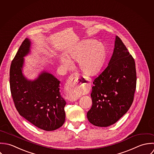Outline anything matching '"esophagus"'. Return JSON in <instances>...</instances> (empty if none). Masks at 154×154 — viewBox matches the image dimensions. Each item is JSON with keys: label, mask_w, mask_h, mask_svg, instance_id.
Masks as SVG:
<instances>
[{"label": "esophagus", "mask_w": 154, "mask_h": 154, "mask_svg": "<svg viewBox=\"0 0 154 154\" xmlns=\"http://www.w3.org/2000/svg\"><path fill=\"white\" fill-rule=\"evenodd\" d=\"M80 78V75L77 73H74L70 77H69V79L66 84V88L68 90H72L74 88L77 87V86H84L86 84L87 82H91V79L89 78H84L82 79V82H79V79ZM68 100L71 102H74L76 101L78 98L77 97H68Z\"/></svg>", "instance_id": "esophagus-1"}]
</instances>
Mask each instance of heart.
<instances>
[{
    "mask_svg": "<svg viewBox=\"0 0 154 154\" xmlns=\"http://www.w3.org/2000/svg\"><path fill=\"white\" fill-rule=\"evenodd\" d=\"M105 57V47L92 40H85L66 53V57L61 55L60 63L65 69L72 66V62L77 61L79 69L87 75L96 74L100 70ZM80 91L74 90L72 94L75 97Z\"/></svg>",
    "mask_w": 154,
    "mask_h": 154,
    "instance_id": "obj_1",
    "label": "heart"
}]
</instances>
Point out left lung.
<instances>
[{"instance_id": "1", "label": "left lung", "mask_w": 154, "mask_h": 154, "mask_svg": "<svg viewBox=\"0 0 154 154\" xmlns=\"http://www.w3.org/2000/svg\"><path fill=\"white\" fill-rule=\"evenodd\" d=\"M93 84L88 120L98 127L114 124L130 108L136 86L135 62L117 35L108 66Z\"/></svg>"}]
</instances>
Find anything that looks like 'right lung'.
Listing matches in <instances>:
<instances>
[{
	"instance_id": "obj_1",
	"label": "right lung",
	"mask_w": 154,
	"mask_h": 154,
	"mask_svg": "<svg viewBox=\"0 0 154 154\" xmlns=\"http://www.w3.org/2000/svg\"><path fill=\"white\" fill-rule=\"evenodd\" d=\"M31 45V40L26 38L12 61L11 94L21 116L40 129L55 130L65 122L66 101L60 92V81L52 74L43 70L34 80L24 74V57L30 54Z\"/></svg>"
}]
</instances>
